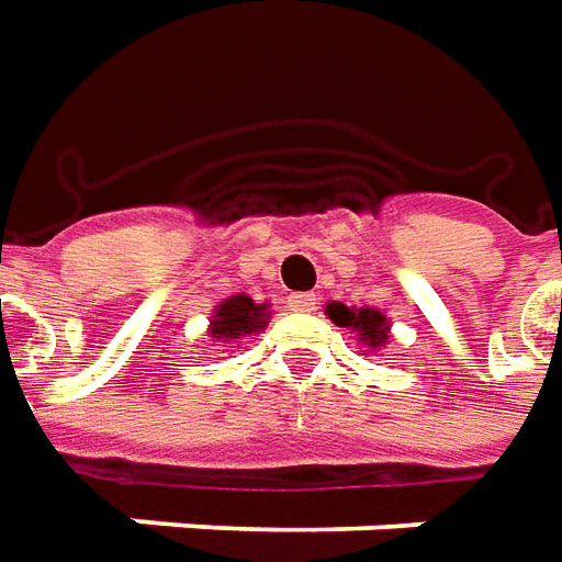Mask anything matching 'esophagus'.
Wrapping results in <instances>:
<instances>
[{
  "label": "esophagus",
  "mask_w": 562,
  "mask_h": 562,
  "mask_svg": "<svg viewBox=\"0 0 562 562\" xmlns=\"http://www.w3.org/2000/svg\"><path fill=\"white\" fill-rule=\"evenodd\" d=\"M289 307L299 311V314H311L317 307V299L311 292H299V295H289Z\"/></svg>",
  "instance_id": "1"
}]
</instances>
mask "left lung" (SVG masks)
I'll use <instances>...</instances> for the list:
<instances>
[{"instance_id":"obj_1","label":"left lung","mask_w":562,"mask_h":562,"mask_svg":"<svg viewBox=\"0 0 562 562\" xmlns=\"http://www.w3.org/2000/svg\"><path fill=\"white\" fill-rule=\"evenodd\" d=\"M326 317L333 319L336 326L358 333V341L367 351H382L389 345L392 326H389V317L376 307H345L341 301H329Z\"/></svg>"}]
</instances>
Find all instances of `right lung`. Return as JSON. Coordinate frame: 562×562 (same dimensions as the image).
<instances>
[{"mask_svg":"<svg viewBox=\"0 0 562 562\" xmlns=\"http://www.w3.org/2000/svg\"><path fill=\"white\" fill-rule=\"evenodd\" d=\"M270 304L251 299V295H229L223 299L214 314H211V326H207V341H221V345H233V341L245 339L261 333L263 326L270 323Z\"/></svg>","mask_w":562,"mask_h":562,"instance_id":"right-lung-1","label":"right lung"}]
</instances>
